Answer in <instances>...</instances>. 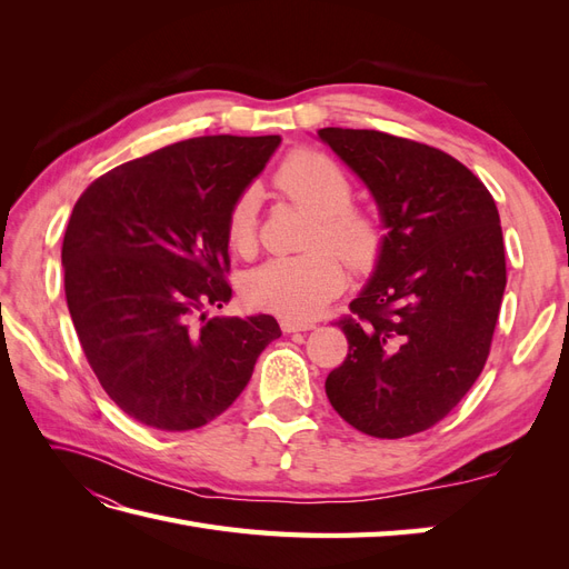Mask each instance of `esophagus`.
<instances>
[{
    "instance_id": "esophagus-1",
    "label": "esophagus",
    "mask_w": 569,
    "mask_h": 569,
    "mask_svg": "<svg viewBox=\"0 0 569 569\" xmlns=\"http://www.w3.org/2000/svg\"><path fill=\"white\" fill-rule=\"evenodd\" d=\"M280 327H282V332H308V330H313L311 322H299V320H289V318H284L280 322Z\"/></svg>"
}]
</instances>
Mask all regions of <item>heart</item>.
<instances>
[{"instance_id": "1", "label": "heart", "mask_w": 569, "mask_h": 569, "mask_svg": "<svg viewBox=\"0 0 569 569\" xmlns=\"http://www.w3.org/2000/svg\"><path fill=\"white\" fill-rule=\"evenodd\" d=\"M272 184L287 199L316 213V226L301 256H280L258 266L244 280V297L256 306L289 320L318 316L335 299L347 270H370L385 249L380 216L353 201V182L332 157L318 149H297L272 173ZM258 242V192L247 187L228 213V244L251 253ZM342 256L339 257L338 253Z\"/></svg>"}]
</instances>
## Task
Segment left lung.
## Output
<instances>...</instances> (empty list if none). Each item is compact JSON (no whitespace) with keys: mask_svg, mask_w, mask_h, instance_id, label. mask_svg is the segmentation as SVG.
Here are the masks:
<instances>
[{"mask_svg":"<svg viewBox=\"0 0 569 569\" xmlns=\"http://www.w3.org/2000/svg\"><path fill=\"white\" fill-rule=\"evenodd\" d=\"M370 187L387 226L351 316L349 353L325 380L358 432L403 439L441 422L485 370L506 291L493 197L451 153L380 130L322 128Z\"/></svg>","mask_w":569,"mask_h":569,"instance_id":"8db88e82","label":"left lung"}]
</instances>
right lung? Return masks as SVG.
<instances>
[{
    "label": "right lung",
    "mask_w": 569,
    "mask_h": 569,
    "mask_svg": "<svg viewBox=\"0 0 569 569\" xmlns=\"http://www.w3.org/2000/svg\"><path fill=\"white\" fill-rule=\"evenodd\" d=\"M280 134H209L97 178L63 234V289L80 347L137 422L187 432L216 420L280 337L272 316L206 318L228 303V213Z\"/></svg>",
    "instance_id": "1"
}]
</instances>
